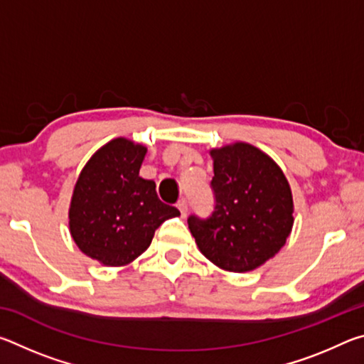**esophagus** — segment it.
Segmentation results:
<instances>
[{
	"label": "esophagus",
	"instance_id": "obj_1",
	"mask_svg": "<svg viewBox=\"0 0 364 364\" xmlns=\"http://www.w3.org/2000/svg\"><path fill=\"white\" fill-rule=\"evenodd\" d=\"M176 207L180 208V212H181L183 217H186V213H188V200H186V199H181V200L176 204Z\"/></svg>",
	"mask_w": 364,
	"mask_h": 364
}]
</instances>
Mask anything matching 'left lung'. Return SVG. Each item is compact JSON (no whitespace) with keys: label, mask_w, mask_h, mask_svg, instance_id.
<instances>
[{"label":"left lung","mask_w":364,"mask_h":364,"mask_svg":"<svg viewBox=\"0 0 364 364\" xmlns=\"http://www.w3.org/2000/svg\"><path fill=\"white\" fill-rule=\"evenodd\" d=\"M215 207L208 218L191 215L188 225L208 260L245 273L273 258L294 225L291 186L278 164L247 143L212 149Z\"/></svg>","instance_id":"8db88e82"}]
</instances>
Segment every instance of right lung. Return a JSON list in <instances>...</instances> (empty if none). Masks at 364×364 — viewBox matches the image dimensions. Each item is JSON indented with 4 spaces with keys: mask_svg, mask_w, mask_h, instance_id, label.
<instances>
[{
    "mask_svg": "<svg viewBox=\"0 0 364 364\" xmlns=\"http://www.w3.org/2000/svg\"><path fill=\"white\" fill-rule=\"evenodd\" d=\"M147 149L125 138L102 146L73 189L69 226L78 249L107 267L133 262L157 228L180 215L159 199L156 183L139 176Z\"/></svg>",
    "mask_w": 364,
    "mask_h": 364,
    "instance_id": "obj_1",
    "label": "right lung"
}]
</instances>
